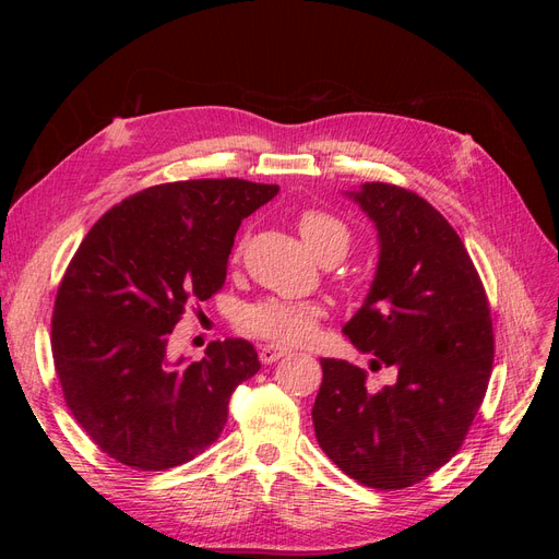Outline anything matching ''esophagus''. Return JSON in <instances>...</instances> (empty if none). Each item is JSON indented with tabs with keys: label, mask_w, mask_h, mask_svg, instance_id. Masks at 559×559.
<instances>
[{
	"label": "esophagus",
	"mask_w": 559,
	"mask_h": 559,
	"mask_svg": "<svg viewBox=\"0 0 559 559\" xmlns=\"http://www.w3.org/2000/svg\"><path fill=\"white\" fill-rule=\"evenodd\" d=\"M286 354H289V349H286V347H280V345L267 343V345H261V349H259V359H261L263 364H273V361H277V359L286 357Z\"/></svg>",
	"instance_id": "obj_1"
}]
</instances>
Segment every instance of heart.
Returning a JSON list of instances; mask_svg holds the SVG:
<instances>
[{"label":"heart","instance_id":"heart-1","mask_svg":"<svg viewBox=\"0 0 559 559\" xmlns=\"http://www.w3.org/2000/svg\"><path fill=\"white\" fill-rule=\"evenodd\" d=\"M298 230L321 261L343 259L349 247V228L324 210H302L298 214ZM324 317L326 310L319 302L263 298L242 310L240 326L273 343L302 345L317 335Z\"/></svg>","mask_w":559,"mask_h":559}]
</instances>
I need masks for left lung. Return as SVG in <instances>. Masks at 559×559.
<instances>
[{
    "label": "left lung",
    "instance_id": "1",
    "mask_svg": "<svg viewBox=\"0 0 559 559\" xmlns=\"http://www.w3.org/2000/svg\"><path fill=\"white\" fill-rule=\"evenodd\" d=\"M347 195L376 224L380 261L343 331L373 354L370 370L394 368L396 382L373 392L364 368L321 359L312 425L349 478L403 489L462 448L492 373V317L464 242L425 198L380 181Z\"/></svg>",
    "mask_w": 559,
    "mask_h": 559
}]
</instances>
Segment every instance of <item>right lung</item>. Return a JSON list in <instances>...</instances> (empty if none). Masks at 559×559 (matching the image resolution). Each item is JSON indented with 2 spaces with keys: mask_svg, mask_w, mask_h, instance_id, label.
<instances>
[{
  "mask_svg": "<svg viewBox=\"0 0 559 559\" xmlns=\"http://www.w3.org/2000/svg\"><path fill=\"white\" fill-rule=\"evenodd\" d=\"M280 191L245 179L158 183L126 198L88 230L67 265L50 347L67 408L111 460L165 471L205 452L259 354L242 337L210 343L200 361L167 343L193 302L226 282L242 218Z\"/></svg>",
  "mask_w": 559,
  "mask_h": 559,
  "instance_id": "1",
  "label": "right lung"
}]
</instances>
